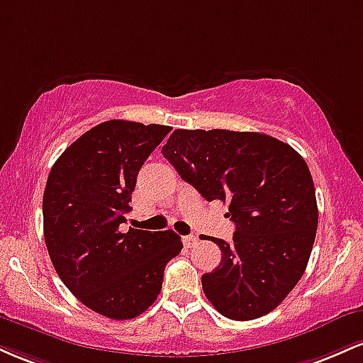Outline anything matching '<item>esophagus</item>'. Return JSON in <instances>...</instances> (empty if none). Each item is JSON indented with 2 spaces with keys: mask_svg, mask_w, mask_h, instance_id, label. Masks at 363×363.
I'll list each match as a JSON object with an SVG mask.
<instances>
[{
  "mask_svg": "<svg viewBox=\"0 0 363 363\" xmlns=\"http://www.w3.org/2000/svg\"><path fill=\"white\" fill-rule=\"evenodd\" d=\"M196 242H198V237H196V235H184V237H182V244H184L186 247H193Z\"/></svg>",
  "mask_w": 363,
  "mask_h": 363,
  "instance_id": "obj_1",
  "label": "esophagus"
}]
</instances>
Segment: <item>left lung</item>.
Here are the masks:
<instances>
[{"instance_id":"obj_1","label":"left lung","mask_w":363,"mask_h":363,"mask_svg":"<svg viewBox=\"0 0 363 363\" xmlns=\"http://www.w3.org/2000/svg\"><path fill=\"white\" fill-rule=\"evenodd\" d=\"M162 153L206 201H228L230 244L215 239L222 261L201 277L211 306L234 320L272 312L309 262L318 203L311 170L290 145L249 131L176 129Z\"/></svg>"}]
</instances>
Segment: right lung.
I'll use <instances>...</instances> for the list:
<instances>
[{"label":"right lung","mask_w":363,"mask_h":363,"mask_svg":"<svg viewBox=\"0 0 363 363\" xmlns=\"http://www.w3.org/2000/svg\"><path fill=\"white\" fill-rule=\"evenodd\" d=\"M169 131L106 121L69 145L49 172L43 199L49 257L74 297L109 319L147 311L160 294L165 266L182 249L172 230H121L141 165Z\"/></svg>","instance_id":"obj_1"}]
</instances>
